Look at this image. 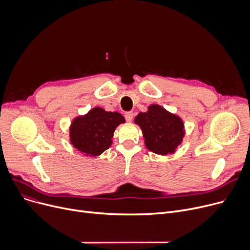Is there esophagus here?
<instances>
[{"mask_svg": "<svg viewBox=\"0 0 250 250\" xmlns=\"http://www.w3.org/2000/svg\"><path fill=\"white\" fill-rule=\"evenodd\" d=\"M125 121L126 122H132L133 121V118H134V112H132V111H127V112H125Z\"/></svg>", "mask_w": 250, "mask_h": 250, "instance_id": "1", "label": "esophagus"}]
</instances>
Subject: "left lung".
Instances as JSON below:
<instances>
[{"instance_id": "left-lung-1", "label": "left lung", "mask_w": 250, "mask_h": 250, "mask_svg": "<svg viewBox=\"0 0 250 250\" xmlns=\"http://www.w3.org/2000/svg\"><path fill=\"white\" fill-rule=\"evenodd\" d=\"M135 123L142 128L146 147L156 154H172L185 136L180 118L156 104L140 112Z\"/></svg>"}]
</instances>
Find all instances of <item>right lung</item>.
Segmentation results:
<instances>
[{
    "mask_svg": "<svg viewBox=\"0 0 250 250\" xmlns=\"http://www.w3.org/2000/svg\"><path fill=\"white\" fill-rule=\"evenodd\" d=\"M123 123L125 118L121 113L95 107L73 121L70 128L71 143L86 155L98 156L111 146L114 129Z\"/></svg>",
    "mask_w": 250,
    "mask_h": 250,
    "instance_id": "1",
    "label": "right lung"
}]
</instances>
